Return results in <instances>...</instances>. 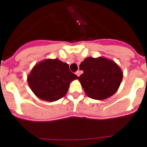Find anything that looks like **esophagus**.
Masks as SVG:
<instances>
[{"mask_svg": "<svg viewBox=\"0 0 147 147\" xmlns=\"http://www.w3.org/2000/svg\"><path fill=\"white\" fill-rule=\"evenodd\" d=\"M76 76H80V75H81V71H79V70H78V71H76Z\"/></svg>", "mask_w": 147, "mask_h": 147, "instance_id": "esophagus-1", "label": "esophagus"}]
</instances>
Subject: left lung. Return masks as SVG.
<instances>
[{
    "label": "left lung",
    "instance_id": "8db88e82",
    "mask_svg": "<svg viewBox=\"0 0 147 147\" xmlns=\"http://www.w3.org/2000/svg\"><path fill=\"white\" fill-rule=\"evenodd\" d=\"M79 67L84 72L78 80L85 94L96 100H104L113 95L123 78L120 67L105 58L88 57Z\"/></svg>",
    "mask_w": 147,
    "mask_h": 147
}]
</instances>
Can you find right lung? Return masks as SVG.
<instances>
[{
	"label": "right lung",
	"mask_w": 147,
	"mask_h": 147,
	"mask_svg": "<svg viewBox=\"0 0 147 147\" xmlns=\"http://www.w3.org/2000/svg\"><path fill=\"white\" fill-rule=\"evenodd\" d=\"M78 76L69 65L55 59H47L33 67L27 80L31 90L39 98L55 101L66 94L69 84Z\"/></svg>",
	"instance_id": "right-lung-1"
}]
</instances>
